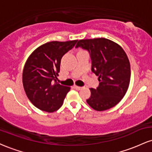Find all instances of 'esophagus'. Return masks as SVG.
I'll use <instances>...</instances> for the list:
<instances>
[{
	"instance_id": "34e87169",
	"label": "esophagus",
	"mask_w": 152,
	"mask_h": 152,
	"mask_svg": "<svg viewBox=\"0 0 152 152\" xmlns=\"http://www.w3.org/2000/svg\"><path fill=\"white\" fill-rule=\"evenodd\" d=\"M74 88H76V90H80L81 89V86H74Z\"/></svg>"
}]
</instances>
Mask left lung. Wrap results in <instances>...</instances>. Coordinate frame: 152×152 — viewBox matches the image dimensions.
I'll return each mask as SVG.
<instances>
[{
    "label": "left lung",
    "mask_w": 152,
    "mask_h": 152,
    "mask_svg": "<svg viewBox=\"0 0 152 152\" xmlns=\"http://www.w3.org/2000/svg\"><path fill=\"white\" fill-rule=\"evenodd\" d=\"M89 52L91 71L99 76V85L90 88L87 104L96 111L114 107L123 99L130 83V63L119 45L104 38L79 40L76 48Z\"/></svg>",
    "instance_id": "left-lung-1"
}]
</instances>
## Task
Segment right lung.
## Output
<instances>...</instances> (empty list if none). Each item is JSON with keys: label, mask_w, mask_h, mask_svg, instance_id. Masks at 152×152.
<instances>
[{"label": "right lung", "mask_w": 152, "mask_h": 152, "mask_svg": "<svg viewBox=\"0 0 152 152\" xmlns=\"http://www.w3.org/2000/svg\"><path fill=\"white\" fill-rule=\"evenodd\" d=\"M76 42H48L36 48L26 61L23 71L24 90L31 102L41 111H57L70 91V87L59 84L56 79L63 56Z\"/></svg>", "instance_id": "add662e5"}]
</instances>
